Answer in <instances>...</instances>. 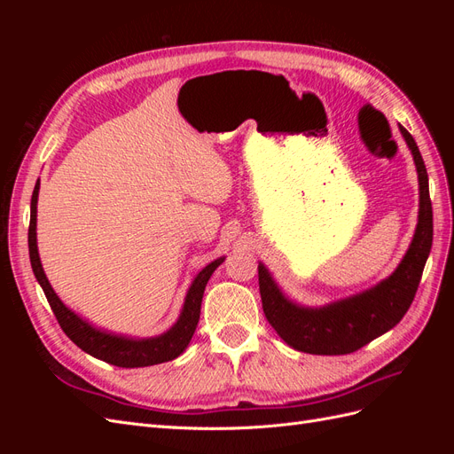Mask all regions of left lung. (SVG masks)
<instances>
[{"label":"left lung","mask_w":454,"mask_h":454,"mask_svg":"<svg viewBox=\"0 0 454 454\" xmlns=\"http://www.w3.org/2000/svg\"><path fill=\"white\" fill-rule=\"evenodd\" d=\"M400 132L413 155L419 176V222L413 240L388 278L369 290L327 303L305 307L287 297L272 278L269 269L259 263V294L263 312L284 342L307 354L339 356L350 354L400 322L413 303L426 259L432 250L434 219L428 189V172L417 142L402 125Z\"/></svg>","instance_id":"left-lung-1"}]
</instances>
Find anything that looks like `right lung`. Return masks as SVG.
I'll list each match as a JSON object with an SVG mask.
<instances>
[{"label": "right lung", "mask_w": 454, "mask_h": 454, "mask_svg": "<svg viewBox=\"0 0 454 454\" xmlns=\"http://www.w3.org/2000/svg\"><path fill=\"white\" fill-rule=\"evenodd\" d=\"M37 195H39V180L34 187L32 204H30V229H28V248H30V263L32 270L39 286L43 287L45 297L49 305L57 316L60 327L64 333L70 337L75 345L85 350L87 354L94 356L102 362H107L117 367H147L157 365L162 362H170L180 356L187 345L191 337H193L199 318H200V303L204 295V287L208 284L212 272L223 263V257L214 259L212 263L206 265L197 277L191 282L184 307L180 312V318L176 324L167 329V332L155 335V337H127L121 333L106 332V329H98L90 322L81 318L72 309H67L62 299L52 290V286L47 278V274L41 265L39 252H37Z\"/></svg>", "instance_id": "right-lung-1"}]
</instances>
